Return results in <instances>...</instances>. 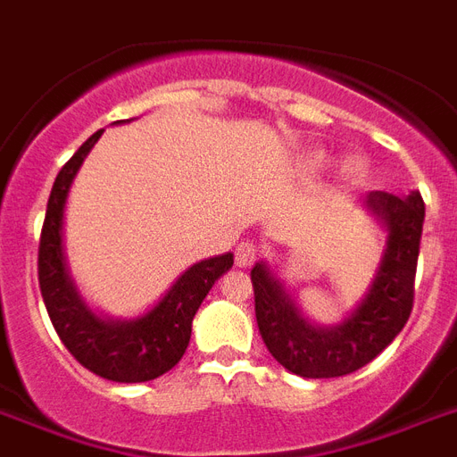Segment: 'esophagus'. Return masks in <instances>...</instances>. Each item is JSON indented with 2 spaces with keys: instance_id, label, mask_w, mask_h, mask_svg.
I'll return each mask as SVG.
<instances>
[{
  "instance_id": "esophagus-1",
  "label": "esophagus",
  "mask_w": 457,
  "mask_h": 457,
  "mask_svg": "<svg viewBox=\"0 0 457 457\" xmlns=\"http://www.w3.org/2000/svg\"><path fill=\"white\" fill-rule=\"evenodd\" d=\"M258 261V246L253 242H242L235 249V263L239 268H249Z\"/></svg>"
}]
</instances>
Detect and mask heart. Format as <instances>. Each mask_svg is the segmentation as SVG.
<instances>
[{
  "label": "heart",
  "mask_w": 457,
  "mask_h": 457,
  "mask_svg": "<svg viewBox=\"0 0 457 457\" xmlns=\"http://www.w3.org/2000/svg\"><path fill=\"white\" fill-rule=\"evenodd\" d=\"M312 165H315V168H320V165H325L327 163V158L322 156V154H315V156H312V161H311ZM362 170H365V168H362L361 163H353L351 165V168H348V175H351V178L353 179H358L362 175Z\"/></svg>",
  "instance_id": "1"
}]
</instances>
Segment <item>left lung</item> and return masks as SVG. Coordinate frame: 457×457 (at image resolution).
Listing matches in <instances>:
<instances>
[{
	"label": "left lung",
	"instance_id": "1",
	"mask_svg": "<svg viewBox=\"0 0 457 457\" xmlns=\"http://www.w3.org/2000/svg\"><path fill=\"white\" fill-rule=\"evenodd\" d=\"M368 204L389 225V244L372 289L341 325L327 329L308 325L268 268L263 263L251 268L258 332L272 358L294 375L308 379L351 375L375 361L411 318L425 201L420 192L411 196L372 192Z\"/></svg>",
	"mask_w": 457,
	"mask_h": 457
}]
</instances>
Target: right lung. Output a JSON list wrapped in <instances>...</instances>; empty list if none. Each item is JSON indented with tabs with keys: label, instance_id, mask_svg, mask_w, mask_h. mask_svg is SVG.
<instances>
[{
	"label": "right lung",
	"instance_id": "right-lung-1",
	"mask_svg": "<svg viewBox=\"0 0 457 457\" xmlns=\"http://www.w3.org/2000/svg\"><path fill=\"white\" fill-rule=\"evenodd\" d=\"M102 132H95L68 158V163L54 179L39 235V292L59 339L82 368L111 382H149L175 368L185 355L192 337V320L201 301L206 299L215 279L225 275L235 261L232 253H222L192 265L145 318L132 322H106L92 315L82 305L68 278L61 249V222L75 172L96 139L102 137Z\"/></svg>",
	"mask_w": 457,
	"mask_h": 457
}]
</instances>
